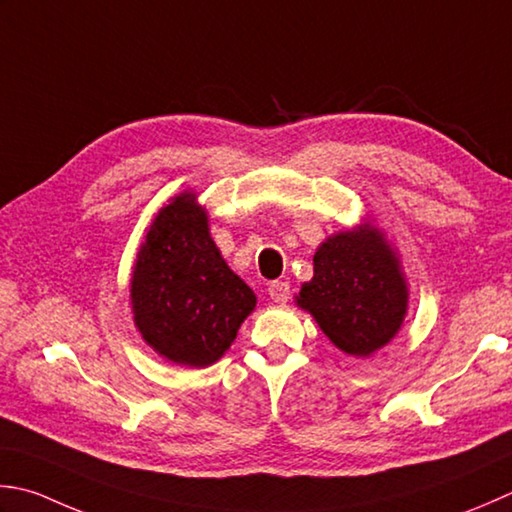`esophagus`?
Segmentation results:
<instances>
[{"mask_svg": "<svg viewBox=\"0 0 512 512\" xmlns=\"http://www.w3.org/2000/svg\"><path fill=\"white\" fill-rule=\"evenodd\" d=\"M268 295H270V299H273V302H277V304H286L288 299H290V284L288 282H270L268 284Z\"/></svg>", "mask_w": 512, "mask_h": 512, "instance_id": "34e87169", "label": "esophagus"}]
</instances>
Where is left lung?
<instances>
[{"label": "left lung", "instance_id": "left-lung-1", "mask_svg": "<svg viewBox=\"0 0 512 512\" xmlns=\"http://www.w3.org/2000/svg\"><path fill=\"white\" fill-rule=\"evenodd\" d=\"M315 275L297 304L310 310L330 342L368 357L395 337L406 315V284L399 259L377 228L328 237L313 257Z\"/></svg>", "mask_w": 512, "mask_h": 512}]
</instances>
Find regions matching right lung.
Here are the masks:
<instances>
[{
    "instance_id": "1",
    "label": "right lung",
    "mask_w": 512,
    "mask_h": 512,
    "mask_svg": "<svg viewBox=\"0 0 512 512\" xmlns=\"http://www.w3.org/2000/svg\"><path fill=\"white\" fill-rule=\"evenodd\" d=\"M130 284L142 337L170 362L195 368L226 353L257 302L219 255L193 193L159 210Z\"/></svg>"
}]
</instances>
